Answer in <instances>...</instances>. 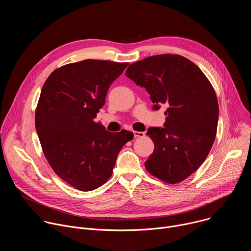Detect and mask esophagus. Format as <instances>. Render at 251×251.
I'll return each mask as SVG.
<instances>
[{"mask_svg":"<svg viewBox=\"0 0 251 251\" xmlns=\"http://www.w3.org/2000/svg\"><path fill=\"white\" fill-rule=\"evenodd\" d=\"M134 137L135 138H142L145 136V132H139V131H134Z\"/></svg>","mask_w":251,"mask_h":251,"instance_id":"esophagus-1","label":"esophagus"}]
</instances>
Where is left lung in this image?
<instances>
[{
    "instance_id": "left-lung-1",
    "label": "left lung",
    "mask_w": 251,
    "mask_h": 251,
    "mask_svg": "<svg viewBox=\"0 0 251 251\" xmlns=\"http://www.w3.org/2000/svg\"><path fill=\"white\" fill-rule=\"evenodd\" d=\"M126 76L144 87L159 109L165 111L164 128H150L154 152L146 170L168 184L184 181L206 159L216 139L219 103L202 71L178 54H158L134 62Z\"/></svg>"
}]
</instances>
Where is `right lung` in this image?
Instances as JSON below:
<instances>
[{"mask_svg":"<svg viewBox=\"0 0 251 251\" xmlns=\"http://www.w3.org/2000/svg\"><path fill=\"white\" fill-rule=\"evenodd\" d=\"M129 63L85 59L53 70L35 109L45 157L68 185L89 192L111 176L116 158L132 132L106 131L94 122L111 83Z\"/></svg>","mask_w":251,"mask_h":251,"instance_id":"add662e5","label":"right lung"}]
</instances>
